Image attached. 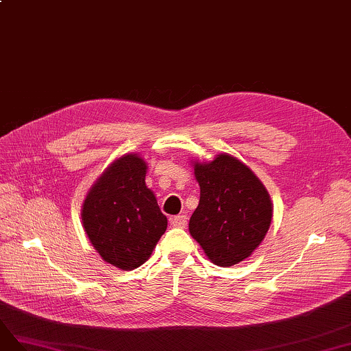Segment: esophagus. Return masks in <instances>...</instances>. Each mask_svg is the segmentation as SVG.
Segmentation results:
<instances>
[{"instance_id": "esophagus-1", "label": "esophagus", "mask_w": 351, "mask_h": 351, "mask_svg": "<svg viewBox=\"0 0 351 351\" xmlns=\"http://www.w3.org/2000/svg\"><path fill=\"white\" fill-rule=\"evenodd\" d=\"M171 225L174 228H186L187 225V216L186 215H180V216H174L171 217Z\"/></svg>"}]
</instances>
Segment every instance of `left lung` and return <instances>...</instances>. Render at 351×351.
<instances>
[{"label": "left lung", "instance_id": "left-lung-1", "mask_svg": "<svg viewBox=\"0 0 351 351\" xmlns=\"http://www.w3.org/2000/svg\"><path fill=\"white\" fill-rule=\"evenodd\" d=\"M199 204L189 221L191 235L208 259L230 267L253 253L267 235L272 205L250 168L221 153L210 164H195Z\"/></svg>", "mask_w": 351, "mask_h": 351}]
</instances>
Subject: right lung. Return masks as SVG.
<instances>
[{
	"label": "right lung",
	"mask_w": 351,
	"mask_h": 351,
	"mask_svg": "<svg viewBox=\"0 0 351 351\" xmlns=\"http://www.w3.org/2000/svg\"><path fill=\"white\" fill-rule=\"evenodd\" d=\"M146 162L136 155L119 158L83 204L89 241L102 259L123 271L146 262L167 230V217L146 186Z\"/></svg>",
	"instance_id": "add662e5"
}]
</instances>
